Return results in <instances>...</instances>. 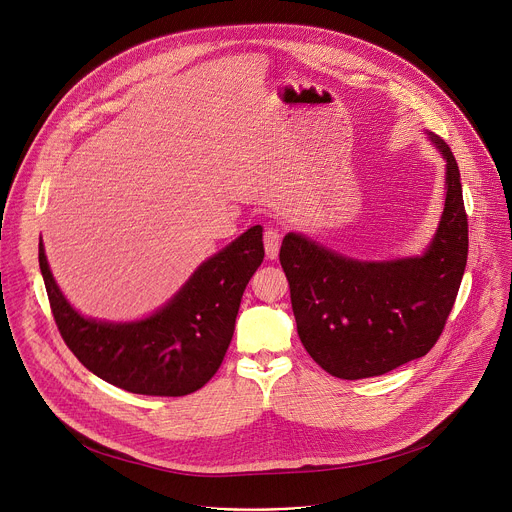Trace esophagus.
I'll return each mask as SVG.
<instances>
[{"label":"esophagus","mask_w":512,"mask_h":512,"mask_svg":"<svg viewBox=\"0 0 512 512\" xmlns=\"http://www.w3.org/2000/svg\"><path fill=\"white\" fill-rule=\"evenodd\" d=\"M263 245H265L267 257L275 259L279 253V245H281V231L277 227H267L263 233Z\"/></svg>","instance_id":"34e87169"}]
</instances>
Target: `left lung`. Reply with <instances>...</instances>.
Listing matches in <instances>:
<instances>
[{
	"label": "left lung",
	"instance_id": "1",
	"mask_svg": "<svg viewBox=\"0 0 512 512\" xmlns=\"http://www.w3.org/2000/svg\"><path fill=\"white\" fill-rule=\"evenodd\" d=\"M446 158V206L423 257L387 263L352 261L289 233L279 251L298 334L332 377L385 375L425 356L442 336L468 259V214L456 158Z\"/></svg>",
	"mask_w": 512,
	"mask_h": 512
}]
</instances>
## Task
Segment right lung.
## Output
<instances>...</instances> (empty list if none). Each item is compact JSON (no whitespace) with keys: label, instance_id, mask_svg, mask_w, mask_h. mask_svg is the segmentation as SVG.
<instances>
[{"label":"right lung","instance_id":"add662e5","mask_svg":"<svg viewBox=\"0 0 512 512\" xmlns=\"http://www.w3.org/2000/svg\"><path fill=\"white\" fill-rule=\"evenodd\" d=\"M261 237L259 225L243 233L202 263L166 308L135 324L85 320L54 283L42 241L38 261L58 332L91 373L129 393L182 397L223 364L243 291L265 255Z\"/></svg>","mask_w":512,"mask_h":512}]
</instances>
